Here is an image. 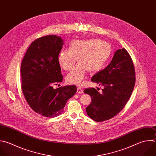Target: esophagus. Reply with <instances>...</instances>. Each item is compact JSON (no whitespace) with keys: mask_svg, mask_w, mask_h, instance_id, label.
<instances>
[{"mask_svg":"<svg viewBox=\"0 0 156 156\" xmlns=\"http://www.w3.org/2000/svg\"><path fill=\"white\" fill-rule=\"evenodd\" d=\"M77 92L78 93H83V90H82V89L81 88V87H77Z\"/></svg>","mask_w":156,"mask_h":156,"instance_id":"esophagus-1","label":"esophagus"}]
</instances>
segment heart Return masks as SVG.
Returning <instances> with one entry per match:
<instances>
[{
	"mask_svg": "<svg viewBox=\"0 0 156 156\" xmlns=\"http://www.w3.org/2000/svg\"><path fill=\"white\" fill-rule=\"evenodd\" d=\"M111 52L109 44L98 40H76L71 43L69 49H64L59 54L58 62L64 70H70L77 62V64L66 77L69 84L82 85L87 71L99 70L108 58Z\"/></svg>",
	"mask_w": 156,
	"mask_h": 156,
	"instance_id": "b5f03b06",
	"label": "heart"
}]
</instances>
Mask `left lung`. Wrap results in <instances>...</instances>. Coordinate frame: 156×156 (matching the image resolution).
<instances>
[{
    "label": "left lung",
    "mask_w": 156,
    "mask_h": 156,
    "mask_svg": "<svg viewBox=\"0 0 156 156\" xmlns=\"http://www.w3.org/2000/svg\"><path fill=\"white\" fill-rule=\"evenodd\" d=\"M91 81L104 89L102 94L94 88L84 90L91 97V103L86 108L87 115L97 122L112 118L124 107L135 86V68L128 52L124 48L117 50L110 64L94 74Z\"/></svg>",
    "instance_id": "1"
}]
</instances>
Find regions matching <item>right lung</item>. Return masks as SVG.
<instances>
[{"label": "right lung", "instance_id": "obj_1", "mask_svg": "<svg viewBox=\"0 0 156 156\" xmlns=\"http://www.w3.org/2000/svg\"><path fill=\"white\" fill-rule=\"evenodd\" d=\"M63 40L55 35L37 38L29 47L21 63V90L31 108L43 116L54 118L63 111L77 91L76 85H54L63 81L58 55Z\"/></svg>", "mask_w": 156, "mask_h": 156}]
</instances>
